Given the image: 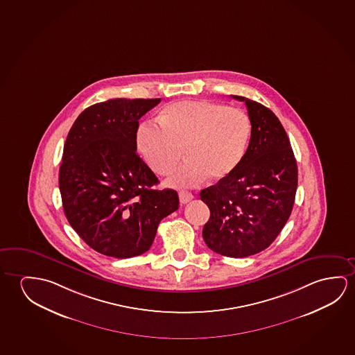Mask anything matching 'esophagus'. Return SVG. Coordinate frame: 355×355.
<instances>
[{
	"label": "esophagus",
	"mask_w": 355,
	"mask_h": 355,
	"mask_svg": "<svg viewBox=\"0 0 355 355\" xmlns=\"http://www.w3.org/2000/svg\"><path fill=\"white\" fill-rule=\"evenodd\" d=\"M193 194H191V191H180V200L182 204H187V202H191V199H193Z\"/></svg>",
	"instance_id": "esophagus-1"
}]
</instances>
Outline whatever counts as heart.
<instances>
[{"label": "heart", "instance_id": "1", "mask_svg": "<svg viewBox=\"0 0 355 355\" xmlns=\"http://www.w3.org/2000/svg\"><path fill=\"white\" fill-rule=\"evenodd\" d=\"M158 124H142L137 134L139 153L157 175H167L180 161L167 184L196 187L210 175L227 178L245 158L251 139L250 116L239 108L209 101H180L158 115Z\"/></svg>", "mask_w": 355, "mask_h": 355}]
</instances>
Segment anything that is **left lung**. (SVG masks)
Masks as SVG:
<instances>
[{
    "instance_id": "obj_1",
    "label": "left lung",
    "mask_w": 355,
    "mask_h": 355,
    "mask_svg": "<svg viewBox=\"0 0 355 355\" xmlns=\"http://www.w3.org/2000/svg\"><path fill=\"white\" fill-rule=\"evenodd\" d=\"M232 97L245 103L251 139L239 168L200 191L210 209L202 239L218 254L242 258L268 248L286 224L297 188V166L277 115L252 99Z\"/></svg>"
}]
</instances>
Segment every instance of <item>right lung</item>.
<instances>
[{
    "instance_id": "obj_1",
    "label": "right lung",
    "mask_w": 355,
    "mask_h": 355,
    "mask_svg": "<svg viewBox=\"0 0 355 355\" xmlns=\"http://www.w3.org/2000/svg\"><path fill=\"white\" fill-rule=\"evenodd\" d=\"M159 98H115L83 110L69 131L59 171L62 207L77 235L114 258L148 252L162 218L180 205L173 189L137 153L139 119Z\"/></svg>"
}]
</instances>
